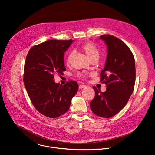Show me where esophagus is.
<instances>
[{"label":"esophagus","mask_w":155,"mask_h":155,"mask_svg":"<svg viewBox=\"0 0 155 155\" xmlns=\"http://www.w3.org/2000/svg\"><path fill=\"white\" fill-rule=\"evenodd\" d=\"M87 86L85 85H79V88L80 89H82V88H85Z\"/></svg>","instance_id":"esophagus-1"}]
</instances>
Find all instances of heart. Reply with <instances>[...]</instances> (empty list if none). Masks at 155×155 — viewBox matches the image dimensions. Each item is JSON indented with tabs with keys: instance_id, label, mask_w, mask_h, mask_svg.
Wrapping results in <instances>:
<instances>
[{
	"instance_id": "b5f03b06",
	"label": "heart",
	"mask_w": 155,
	"mask_h": 155,
	"mask_svg": "<svg viewBox=\"0 0 155 155\" xmlns=\"http://www.w3.org/2000/svg\"><path fill=\"white\" fill-rule=\"evenodd\" d=\"M81 48L85 52L87 55H88V57L90 60L94 59V58H98L100 55V51L99 49H97V48L95 46V45L93 43H91V42H87V43H84ZM71 58H72V54H70L67 58L66 60V63L67 64H69L70 62V61H71ZM78 76L81 77V78H85L86 76V74L85 73H79L78 74Z\"/></svg>"
}]
</instances>
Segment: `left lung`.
<instances>
[{
	"label": "left lung",
	"mask_w": 155,
	"mask_h": 155,
	"mask_svg": "<svg viewBox=\"0 0 155 155\" xmlns=\"http://www.w3.org/2000/svg\"><path fill=\"white\" fill-rule=\"evenodd\" d=\"M100 38L104 41L107 54L100 81L105 83L106 90L101 92L95 87V96L90 108L98 116L109 118L117 114L127 103L135 82V65L134 55L122 41L110 35Z\"/></svg>",
	"instance_id": "obj_1"
}]
</instances>
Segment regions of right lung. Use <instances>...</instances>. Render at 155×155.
Here are the masks:
<instances>
[{
	"label": "right lung",
	"mask_w": 155,
	"mask_h": 155,
	"mask_svg": "<svg viewBox=\"0 0 155 155\" xmlns=\"http://www.w3.org/2000/svg\"><path fill=\"white\" fill-rule=\"evenodd\" d=\"M74 41L51 39L33 46L27 54L23 82L30 100L41 114L58 117L68 110L78 85L70 80L65 85L55 83V74H62L64 52Z\"/></svg>",
	"instance_id": "right-lung-1"
}]
</instances>
